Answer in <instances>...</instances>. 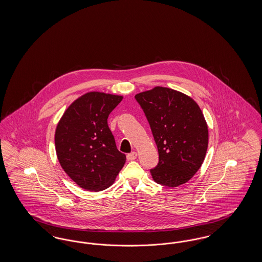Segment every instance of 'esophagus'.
<instances>
[{
    "instance_id": "1",
    "label": "esophagus",
    "mask_w": 262,
    "mask_h": 262,
    "mask_svg": "<svg viewBox=\"0 0 262 262\" xmlns=\"http://www.w3.org/2000/svg\"><path fill=\"white\" fill-rule=\"evenodd\" d=\"M137 152H132V153H129V154H127V155H126V159H127L128 161H133V160H136V159H137Z\"/></svg>"
}]
</instances>
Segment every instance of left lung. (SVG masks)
<instances>
[{
	"label": "left lung",
	"instance_id": "1",
	"mask_svg": "<svg viewBox=\"0 0 262 262\" xmlns=\"http://www.w3.org/2000/svg\"><path fill=\"white\" fill-rule=\"evenodd\" d=\"M136 99L149 123L159 163L150 170L159 185L186 184L200 170L208 147V126L198 103L171 88H156Z\"/></svg>",
	"mask_w": 262,
	"mask_h": 262
}]
</instances>
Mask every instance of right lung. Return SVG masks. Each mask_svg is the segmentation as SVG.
<instances>
[{
    "instance_id": "right-lung-1",
    "label": "right lung",
    "mask_w": 262,
    "mask_h": 262,
    "mask_svg": "<svg viewBox=\"0 0 262 262\" xmlns=\"http://www.w3.org/2000/svg\"><path fill=\"white\" fill-rule=\"evenodd\" d=\"M123 96L88 92L64 111L55 133L58 160L77 186L100 191L112 186L125 163L107 119Z\"/></svg>"
}]
</instances>
